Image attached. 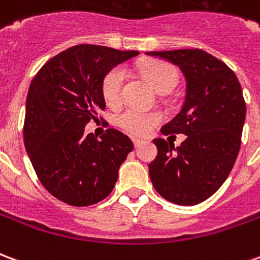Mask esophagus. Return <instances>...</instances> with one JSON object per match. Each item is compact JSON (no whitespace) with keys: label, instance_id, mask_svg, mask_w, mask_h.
Here are the masks:
<instances>
[{"label":"esophagus","instance_id":"34e87169","mask_svg":"<svg viewBox=\"0 0 260 260\" xmlns=\"http://www.w3.org/2000/svg\"><path fill=\"white\" fill-rule=\"evenodd\" d=\"M132 142H134V145H135V147L141 146L142 143H143V141H142V139H138V138H132Z\"/></svg>","mask_w":260,"mask_h":260}]
</instances>
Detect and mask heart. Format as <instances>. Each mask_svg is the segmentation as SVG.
<instances>
[{"mask_svg": "<svg viewBox=\"0 0 260 260\" xmlns=\"http://www.w3.org/2000/svg\"><path fill=\"white\" fill-rule=\"evenodd\" d=\"M142 74L146 76L158 91L173 90L178 82V72L174 65L166 61H146L141 65ZM125 80V69L122 67H114L110 69L102 83V93L104 100L110 106L118 104L122 94V85ZM160 114L145 113L136 108H128L117 117V124L132 135H145L153 125L160 122Z\"/></svg>", "mask_w": 260, "mask_h": 260, "instance_id": "heart-1", "label": "heart"}]
</instances>
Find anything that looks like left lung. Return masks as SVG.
<instances>
[{"mask_svg":"<svg viewBox=\"0 0 260 260\" xmlns=\"http://www.w3.org/2000/svg\"><path fill=\"white\" fill-rule=\"evenodd\" d=\"M178 65L186 79L181 111L161 128L163 135L184 134L181 146L157 138V157L149 164L154 189L175 205L206 201L231 173L241 147L246 106L235 74L199 48L150 51Z\"/></svg>","mask_w":260,"mask_h":260,"instance_id":"8db88e82","label":"left lung"}]
</instances>
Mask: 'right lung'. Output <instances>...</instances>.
<instances>
[{
    "label": "right lung",
    "instance_id": "1",
    "mask_svg": "<svg viewBox=\"0 0 260 260\" xmlns=\"http://www.w3.org/2000/svg\"><path fill=\"white\" fill-rule=\"evenodd\" d=\"M138 54L79 44L47 61L31 80L23 142L39 180L58 201L90 206L114 189L134 143L114 128L97 141L93 134L86 135L85 126L106 108V74Z\"/></svg>",
    "mask_w": 260,
    "mask_h": 260
}]
</instances>
